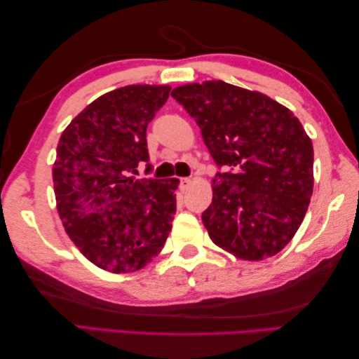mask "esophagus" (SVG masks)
Segmentation results:
<instances>
[{"instance_id":"esophagus-1","label":"esophagus","mask_w":359,"mask_h":359,"mask_svg":"<svg viewBox=\"0 0 359 359\" xmlns=\"http://www.w3.org/2000/svg\"><path fill=\"white\" fill-rule=\"evenodd\" d=\"M191 182H193V179L182 177V179H180V188H182V189H187L189 185H191Z\"/></svg>"}]
</instances>
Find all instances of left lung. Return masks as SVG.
Returning <instances> with one entry per match:
<instances>
[{"instance_id": "8db88e82", "label": "left lung", "mask_w": 359, "mask_h": 359, "mask_svg": "<svg viewBox=\"0 0 359 359\" xmlns=\"http://www.w3.org/2000/svg\"><path fill=\"white\" fill-rule=\"evenodd\" d=\"M171 95L201 128L225 172L211 180L202 220L217 247L264 261L293 239L313 193V144L284 104L222 80L189 83Z\"/></svg>"}]
</instances>
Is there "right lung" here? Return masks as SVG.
Returning a JSON list of instances; mask_svg holds the SVG:
<instances>
[{"label":"right lung","mask_w":359,"mask_h":359,"mask_svg":"<svg viewBox=\"0 0 359 359\" xmlns=\"http://www.w3.org/2000/svg\"><path fill=\"white\" fill-rule=\"evenodd\" d=\"M171 86L129 85L98 97L60 137L52 179L65 230L98 269H143L163 248L177 179H135L148 162L147 128Z\"/></svg>","instance_id":"add662e5"}]
</instances>
